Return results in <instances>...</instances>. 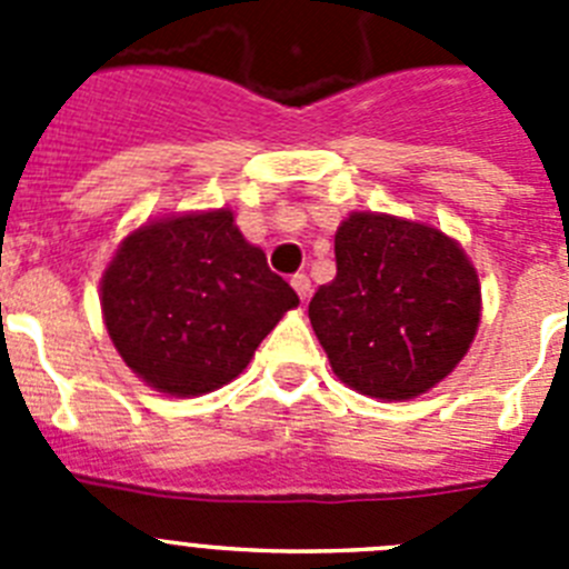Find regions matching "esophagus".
Listing matches in <instances>:
<instances>
[{
	"label": "esophagus",
	"instance_id": "34e87169",
	"mask_svg": "<svg viewBox=\"0 0 569 569\" xmlns=\"http://www.w3.org/2000/svg\"><path fill=\"white\" fill-rule=\"evenodd\" d=\"M290 284H293V290L299 293V299L305 301L310 296V279L305 273H296L293 279H290Z\"/></svg>",
	"mask_w": 569,
	"mask_h": 569
}]
</instances>
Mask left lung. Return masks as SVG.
Segmentation results:
<instances>
[{"instance_id": "left-lung-1", "label": "left lung", "mask_w": 569, "mask_h": 569, "mask_svg": "<svg viewBox=\"0 0 569 569\" xmlns=\"http://www.w3.org/2000/svg\"><path fill=\"white\" fill-rule=\"evenodd\" d=\"M333 373L359 393L405 401L465 359L479 330V273L430 224L350 213L336 230V279L310 299Z\"/></svg>"}]
</instances>
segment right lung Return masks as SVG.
<instances>
[{"mask_svg":"<svg viewBox=\"0 0 569 569\" xmlns=\"http://www.w3.org/2000/svg\"><path fill=\"white\" fill-rule=\"evenodd\" d=\"M296 305V290L224 208L142 224L102 276L116 350L168 396H202L233 381Z\"/></svg>","mask_w":569,"mask_h":569,"instance_id":"add662e5","label":"right lung"}]
</instances>
